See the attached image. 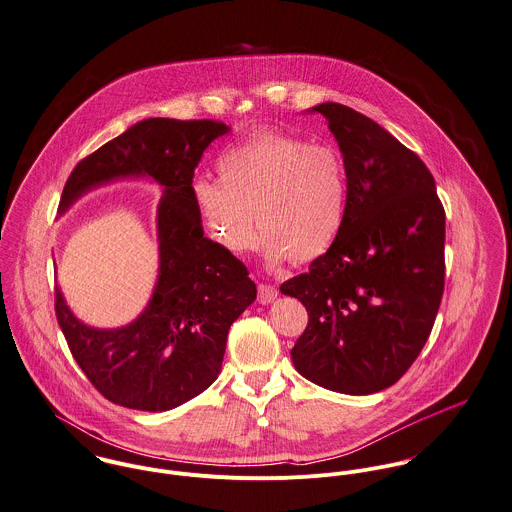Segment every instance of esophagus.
<instances>
[{
    "instance_id": "34e87169",
    "label": "esophagus",
    "mask_w": 512,
    "mask_h": 512,
    "mask_svg": "<svg viewBox=\"0 0 512 512\" xmlns=\"http://www.w3.org/2000/svg\"><path fill=\"white\" fill-rule=\"evenodd\" d=\"M277 295H279V291H277V287H273V285H259V303L261 305H269V303H273L275 299H277Z\"/></svg>"
}]
</instances>
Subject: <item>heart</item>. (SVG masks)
Returning <instances> with one entry per match:
<instances>
[{
    "instance_id": "heart-1",
    "label": "heart",
    "mask_w": 512,
    "mask_h": 512,
    "mask_svg": "<svg viewBox=\"0 0 512 512\" xmlns=\"http://www.w3.org/2000/svg\"><path fill=\"white\" fill-rule=\"evenodd\" d=\"M217 174L198 176L192 198L209 239L229 255L257 247L258 215L271 267L308 263L336 243L348 211V170L326 144L261 130L227 146Z\"/></svg>"
}]
</instances>
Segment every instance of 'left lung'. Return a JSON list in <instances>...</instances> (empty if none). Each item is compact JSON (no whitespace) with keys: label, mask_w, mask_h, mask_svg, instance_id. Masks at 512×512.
<instances>
[{"label":"left lung","mask_w":512,"mask_h":512,"mask_svg":"<svg viewBox=\"0 0 512 512\" xmlns=\"http://www.w3.org/2000/svg\"><path fill=\"white\" fill-rule=\"evenodd\" d=\"M348 170V211L328 253L281 285L308 324L293 364L312 384L350 396L394 386L433 328L445 283V211L415 152L372 118L316 104Z\"/></svg>","instance_id":"8db88e82"}]
</instances>
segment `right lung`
Returning a JSON list of instances; mask_svg holds the SVG:
<instances>
[{"mask_svg":"<svg viewBox=\"0 0 512 512\" xmlns=\"http://www.w3.org/2000/svg\"><path fill=\"white\" fill-rule=\"evenodd\" d=\"M227 132L215 120L146 118L81 160L65 184L59 213L122 178H148L164 192L156 211L158 281L130 324L89 326L55 287L57 322L73 358L116 406L166 411L202 394L221 370L229 326L257 299L247 267L204 237L192 198L205 148Z\"/></svg>","mask_w":512,"mask_h":512,"instance_id":"add662e5","label":"right lung"}]
</instances>
